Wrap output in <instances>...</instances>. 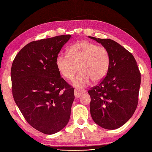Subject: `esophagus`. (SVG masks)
I'll return each mask as SVG.
<instances>
[{"mask_svg":"<svg viewBox=\"0 0 152 152\" xmlns=\"http://www.w3.org/2000/svg\"><path fill=\"white\" fill-rule=\"evenodd\" d=\"M86 92V91L84 90V89H75L74 90V95H75V97L76 98H79L82 94L85 93Z\"/></svg>","mask_w":152,"mask_h":152,"instance_id":"1","label":"esophagus"}]
</instances>
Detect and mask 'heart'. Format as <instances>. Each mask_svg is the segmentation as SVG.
Segmentation results:
<instances>
[{"label": "heart", "instance_id": "heart-1", "mask_svg": "<svg viewBox=\"0 0 152 152\" xmlns=\"http://www.w3.org/2000/svg\"><path fill=\"white\" fill-rule=\"evenodd\" d=\"M56 65L60 75L68 80L73 79L79 68L80 73L73 79V85L82 88L88 86L91 80L98 82L107 75L110 55L103 46L80 41L68 49L67 56L58 55Z\"/></svg>", "mask_w": 152, "mask_h": 152}]
</instances>
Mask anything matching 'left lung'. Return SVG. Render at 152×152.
<instances>
[{
	"mask_svg": "<svg viewBox=\"0 0 152 152\" xmlns=\"http://www.w3.org/2000/svg\"><path fill=\"white\" fill-rule=\"evenodd\" d=\"M107 49L110 66L99 84L89 90L93 121L106 129H116L134 114L138 103L141 73L133 55L112 39L89 37Z\"/></svg>",
	"mask_w": 152,
	"mask_h": 152,
	"instance_id": "left-lung-1",
	"label": "left lung"
}]
</instances>
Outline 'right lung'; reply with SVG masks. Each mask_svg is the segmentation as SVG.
<instances>
[{
  "label": "right lung",
  "mask_w": 152,
  "mask_h": 152,
  "mask_svg": "<svg viewBox=\"0 0 152 152\" xmlns=\"http://www.w3.org/2000/svg\"><path fill=\"white\" fill-rule=\"evenodd\" d=\"M70 35L33 41L17 54L11 76L14 99L30 125L45 134L70 120L74 89L61 78L56 59Z\"/></svg>",
  "instance_id": "obj_1"
}]
</instances>
